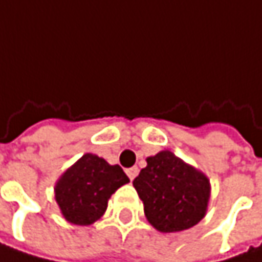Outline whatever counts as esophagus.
I'll use <instances>...</instances> for the list:
<instances>
[{
	"label": "esophagus",
	"mask_w": 262,
	"mask_h": 262,
	"mask_svg": "<svg viewBox=\"0 0 262 262\" xmlns=\"http://www.w3.org/2000/svg\"><path fill=\"white\" fill-rule=\"evenodd\" d=\"M126 172H127V176H129V179L133 180L136 176H138V172H139V169H138V166H132L129 169H126Z\"/></svg>",
	"instance_id": "1"
}]
</instances>
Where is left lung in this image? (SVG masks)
I'll use <instances>...</instances> for the list:
<instances>
[{"label":"left lung","mask_w":262,"mask_h":262,"mask_svg":"<svg viewBox=\"0 0 262 262\" xmlns=\"http://www.w3.org/2000/svg\"><path fill=\"white\" fill-rule=\"evenodd\" d=\"M133 186L144 202L148 222L160 232H177L196 225L210 198L208 179L171 151L148 157Z\"/></svg>","instance_id":"8db88e82"}]
</instances>
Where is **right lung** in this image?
<instances>
[{
  "label": "right lung",
  "instance_id": "obj_1",
  "mask_svg": "<svg viewBox=\"0 0 262 262\" xmlns=\"http://www.w3.org/2000/svg\"><path fill=\"white\" fill-rule=\"evenodd\" d=\"M129 183L118 165L91 153L83 155L69 168L55 186V200L66 221L75 225H91L102 217L111 195Z\"/></svg>",
  "mask_w": 262,
  "mask_h": 262
}]
</instances>
